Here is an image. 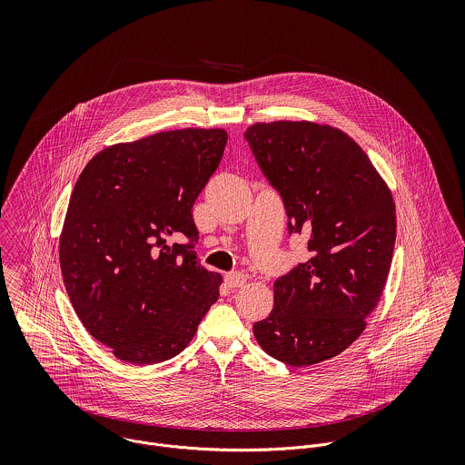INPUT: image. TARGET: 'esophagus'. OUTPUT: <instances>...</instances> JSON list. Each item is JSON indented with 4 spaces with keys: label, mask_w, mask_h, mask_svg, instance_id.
<instances>
[{
    "label": "esophagus",
    "mask_w": 465,
    "mask_h": 465,
    "mask_svg": "<svg viewBox=\"0 0 465 465\" xmlns=\"http://www.w3.org/2000/svg\"><path fill=\"white\" fill-rule=\"evenodd\" d=\"M247 282V275L242 272H231L225 275V284L231 288H242Z\"/></svg>",
    "instance_id": "1"
}]
</instances>
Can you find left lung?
<instances>
[{"label": "left lung", "instance_id": "1", "mask_svg": "<svg viewBox=\"0 0 465 465\" xmlns=\"http://www.w3.org/2000/svg\"><path fill=\"white\" fill-rule=\"evenodd\" d=\"M245 139L282 197L290 234L308 236L312 252L273 282V310L254 336L275 360L310 367L367 328L391 272L396 203L369 155L336 127L258 122Z\"/></svg>", "mask_w": 465, "mask_h": 465}]
</instances>
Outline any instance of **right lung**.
Segmentation results:
<instances>
[{
  "mask_svg": "<svg viewBox=\"0 0 465 465\" xmlns=\"http://www.w3.org/2000/svg\"><path fill=\"white\" fill-rule=\"evenodd\" d=\"M225 129H177L100 150L82 170L59 238L69 301L118 360L177 356L220 295L200 266L193 203L220 164Z\"/></svg>",
  "mask_w": 465,
  "mask_h": 465,
  "instance_id": "right-lung-1",
  "label": "right lung"
}]
</instances>
